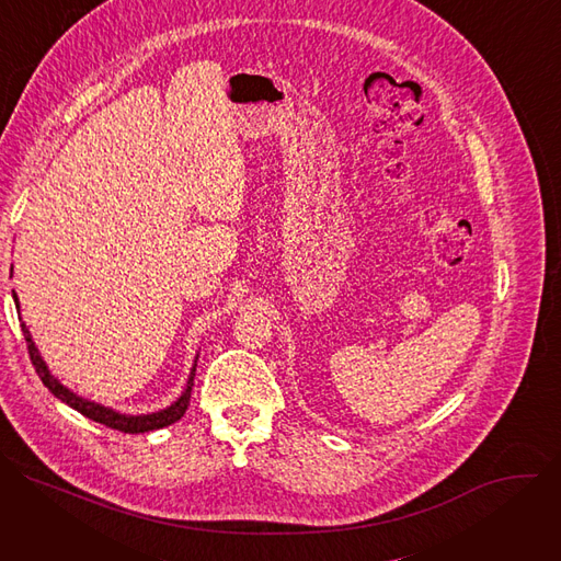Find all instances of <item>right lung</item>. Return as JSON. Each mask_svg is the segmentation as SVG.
I'll list each match as a JSON object with an SVG mask.
<instances>
[{"instance_id":"add662e5","label":"right lung","mask_w":561,"mask_h":561,"mask_svg":"<svg viewBox=\"0 0 561 561\" xmlns=\"http://www.w3.org/2000/svg\"><path fill=\"white\" fill-rule=\"evenodd\" d=\"M13 273V271H11ZM15 297V293H13ZM15 306L20 308V301L15 297ZM22 333H24V340H26V348H28V355H31V362L42 379V383L57 397L61 399L64 404H68L70 409H75L77 413H82L84 417L98 422V424H104L113 431H122V433H148V431H157V428H164V426H171L175 424L178 420L184 417L186 409H188V402H191V392H193V379H195V366H193V373L188 377V383H186V390L182 392V397L178 399L175 404H171L167 411H159V413H152V415H122V413H115L111 409H104L95 402H89V399L84 397H77L75 392H70L68 388H64L46 368L39 351L35 348V342L31 340V333L26 329V324L22 322Z\"/></svg>"}]
</instances>
